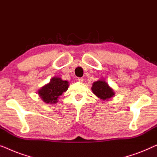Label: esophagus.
<instances>
[{
    "instance_id": "obj_1",
    "label": "esophagus",
    "mask_w": 157,
    "mask_h": 157,
    "mask_svg": "<svg viewBox=\"0 0 157 157\" xmlns=\"http://www.w3.org/2000/svg\"><path fill=\"white\" fill-rule=\"evenodd\" d=\"M78 81L79 82H84V79L82 78H79L78 79Z\"/></svg>"
}]
</instances>
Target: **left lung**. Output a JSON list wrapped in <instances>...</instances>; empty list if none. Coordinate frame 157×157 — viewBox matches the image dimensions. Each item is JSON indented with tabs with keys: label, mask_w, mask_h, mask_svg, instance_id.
<instances>
[{
	"label": "left lung",
	"mask_w": 157,
	"mask_h": 157,
	"mask_svg": "<svg viewBox=\"0 0 157 157\" xmlns=\"http://www.w3.org/2000/svg\"><path fill=\"white\" fill-rule=\"evenodd\" d=\"M92 91L95 95L103 101H108L110 98L114 95V91L112 87H110L108 83L104 80V79H100V80L94 82L92 84Z\"/></svg>",
	"instance_id": "1"
}]
</instances>
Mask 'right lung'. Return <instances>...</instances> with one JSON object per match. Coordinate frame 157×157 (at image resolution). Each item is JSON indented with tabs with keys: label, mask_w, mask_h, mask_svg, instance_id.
Segmentation results:
<instances>
[{
	"label": "right lung",
	"mask_w": 157,
	"mask_h": 157,
	"mask_svg": "<svg viewBox=\"0 0 157 157\" xmlns=\"http://www.w3.org/2000/svg\"><path fill=\"white\" fill-rule=\"evenodd\" d=\"M69 87V82L63 80L59 77H54L50 82L46 84L38 90V95L42 100L47 104H56L58 98L66 92Z\"/></svg>",
	"instance_id": "obj_1"
}]
</instances>
